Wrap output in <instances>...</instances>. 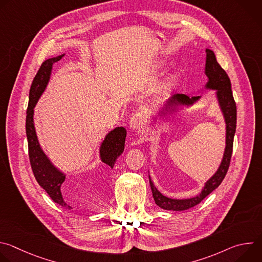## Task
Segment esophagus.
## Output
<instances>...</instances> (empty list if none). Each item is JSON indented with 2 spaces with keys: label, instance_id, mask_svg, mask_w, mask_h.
<instances>
[{
  "label": "esophagus",
  "instance_id": "obj_1",
  "mask_svg": "<svg viewBox=\"0 0 262 262\" xmlns=\"http://www.w3.org/2000/svg\"><path fill=\"white\" fill-rule=\"evenodd\" d=\"M146 116L145 114L141 113V112H139V113H136L132 116V118L129 119V127L132 129H138L142 126H144L146 124Z\"/></svg>",
  "mask_w": 262,
  "mask_h": 262
}]
</instances>
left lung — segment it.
<instances>
[{
  "mask_svg": "<svg viewBox=\"0 0 262 262\" xmlns=\"http://www.w3.org/2000/svg\"><path fill=\"white\" fill-rule=\"evenodd\" d=\"M205 74L208 81L205 84L204 89L215 90V97L226 124V142H225L226 146H225V150H224L223 159L215 173L205 182L201 193L192 198L172 199L164 196L156 188L150 178V175H149V183H150L154 199L157 205H159L163 209L181 211L199 204L206 196H208L221 184L223 179L225 178L230 165L233 139H234V134L236 129V104L232 95L231 83H230L228 74L217 63L214 53L209 49H206ZM200 98L201 96L174 94L164 102L162 108L159 111V116L164 117L168 113H172V112H174L178 107L191 106L194 103H196Z\"/></svg>",
  "mask_w": 262,
  "mask_h": 262,
  "instance_id": "left-lung-1",
  "label": "left lung"
}]
</instances>
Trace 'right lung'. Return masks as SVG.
I'll return each mask as SVG.
<instances>
[{
	"label": "right lung",
	"instance_id": "right-lung-1",
	"mask_svg": "<svg viewBox=\"0 0 262 262\" xmlns=\"http://www.w3.org/2000/svg\"><path fill=\"white\" fill-rule=\"evenodd\" d=\"M64 54L46 60L38 72L35 76L29 93V104L26 118V133L29 146V158L34 176L39 185L54 202L64 208L71 207L66 203L62 196L61 185L65 181L66 175L58 169L45 154L41 148L38 138H37L34 125V107L45 92L52 74L53 64L61 60ZM126 138V129L122 126L115 127L108 132L99 147V158L102 163L113 169L117 159L124 150V143Z\"/></svg>",
	"mask_w": 262,
	"mask_h": 262
}]
</instances>
